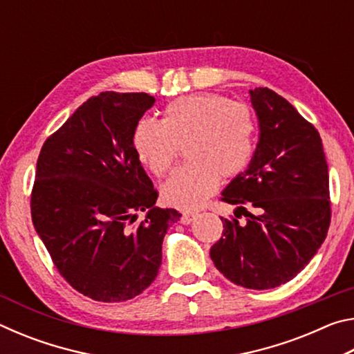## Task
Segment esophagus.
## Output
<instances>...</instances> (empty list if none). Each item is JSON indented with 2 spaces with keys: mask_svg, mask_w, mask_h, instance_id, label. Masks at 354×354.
Returning a JSON list of instances; mask_svg holds the SVG:
<instances>
[{
  "mask_svg": "<svg viewBox=\"0 0 354 354\" xmlns=\"http://www.w3.org/2000/svg\"><path fill=\"white\" fill-rule=\"evenodd\" d=\"M195 215H196V212H183V215H181V223H183V225L192 223V220L195 218Z\"/></svg>",
  "mask_w": 354,
  "mask_h": 354,
  "instance_id": "esophagus-1",
  "label": "esophagus"
}]
</instances>
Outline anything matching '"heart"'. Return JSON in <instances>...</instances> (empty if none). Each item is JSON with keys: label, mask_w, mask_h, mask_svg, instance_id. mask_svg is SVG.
Wrapping results in <instances>:
<instances>
[{"label": "heart", "mask_w": 354, "mask_h": 354, "mask_svg": "<svg viewBox=\"0 0 354 354\" xmlns=\"http://www.w3.org/2000/svg\"><path fill=\"white\" fill-rule=\"evenodd\" d=\"M254 120L242 103L215 93H195L170 101L162 120L142 118L131 136L134 153L154 176L164 178L185 143L189 162L162 185L167 205L200 206L218 187L221 178H234L248 165L254 149Z\"/></svg>", "instance_id": "obj_1"}]
</instances>
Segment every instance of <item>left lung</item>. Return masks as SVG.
Wrapping results in <instances>:
<instances>
[{
    "instance_id": "8db88e82",
    "label": "left lung",
    "mask_w": 354,
    "mask_h": 354,
    "mask_svg": "<svg viewBox=\"0 0 354 354\" xmlns=\"http://www.w3.org/2000/svg\"><path fill=\"white\" fill-rule=\"evenodd\" d=\"M250 95L259 142L248 169L221 194V201L237 206L236 218L220 217L223 236L211 259L231 283L263 290L293 279L313 259L326 237L331 201L319 131L270 88ZM241 210L245 224L236 220Z\"/></svg>"
}]
</instances>
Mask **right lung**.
<instances>
[{"mask_svg":"<svg viewBox=\"0 0 354 354\" xmlns=\"http://www.w3.org/2000/svg\"><path fill=\"white\" fill-rule=\"evenodd\" d=\"M154 101L148 93H100L40 149L34 227L61 277L95 301H127L145 290L159 273L165 232L179 220L175 209L154 207L159 194L131 143ZM139 210L147 215L134 225Z\"/></svg>","mask_w":354,"mask_h":354,"instance_id":"1","label":"right lung"}]
</instances>
